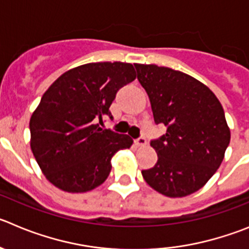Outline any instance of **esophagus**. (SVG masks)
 Masks as SVG:
<instances>
[{"mask_svg": "<svg viewBox=\"0 0 249 249\" xmlns=\"http://www.w3.org/2000/svg\"><path fill=\"white\" fill-rule=\"evenodd\" d=\"M134 143H136L138 147H144L148 142H147V138H145V137H140V138H137V140L134 141Z\"/></svg>", "mask_w": 249, "mask_h": 249, "instance_id": "obj_1", "label": "esophagus"}]
</instances>
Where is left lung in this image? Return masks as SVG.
Here are the masks:
<instances>
[{
    "instance_id": "8db88e82",
    "label": "left lung",
    "mask_w": 249,
    "mask_h": 249,
    "mask_svg": "<svg viewBox=\"0 0 249 249\" xmlns=\"http://www.w3.org/2000/svg\"><path fill=\"white\" fill-rule=\"evenodd\" d=\"M147 91L156 124L165 134L150 141L158 160L142 170L148 185L169 197L190 195L220 168L230 144L222 105L207 86L190 75L153 64H134Z\"/></svg>"
}]
</instances>
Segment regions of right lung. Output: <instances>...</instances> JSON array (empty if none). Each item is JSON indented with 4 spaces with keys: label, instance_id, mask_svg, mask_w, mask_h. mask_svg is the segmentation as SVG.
Instances as JSON below:
<instances>
[{
    "label": "right lung",
    "instance_id": "1",
    "mask_svg": "<svg viewBox=\"0 0 249 249\" xmlns=\"http://www.w3.org/2000/svg\"><path fill=\"white\" fill-rule=\"evenodd\" d=\"M132 64L90 63L64 72L42 96L29 121L31 148L53 185L85 193L101 185L116 153L133 140L101 128L116 93L136 79Z\"/></svg>",
    "mask_w": 249,
    "mask_h": 249
}]
</instances>
